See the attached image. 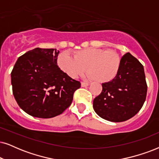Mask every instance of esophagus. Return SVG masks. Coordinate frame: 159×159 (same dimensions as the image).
Wrapping results in <instances>:
<instances>
[{
    "label": "esophagus",
    "mask_w": 159,
    "mask_h": 159,
    "mask_svg": "<svg viewBox=\"0 0 159 159\" xmlns=\"http://www.w3.org/2000/svg\"><path fill=\"white\" fill-rule=\"evenodd\" d=\"M89 85V83H86V82H82L81 83V86L82 87H86Z\"/></svg>",
    "instance_id": "34e87169"
}]
</instances>
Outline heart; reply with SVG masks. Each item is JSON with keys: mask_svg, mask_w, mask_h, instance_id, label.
Listing matches in <instances>:
<instances>
[{"mask_svg": "<svg viewBox=\"0 0 159 159\" xmlns=\"http://www.w3.org/2000/svg\"><path fill=\"white\" fill-rule=\"evenodd\" d=\"M73 58L66 53L58 56L56 64L60 70L70 78H78L86 71L88 77L99 83L114 80L119 73L121 58L112 50L94 48H84L73 53Z\"/></svg>", "mask_w": 159, "mask_h": 159, "instance_id": "1", "label": "heart"}]
</instances>
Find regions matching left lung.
Returning a JSON list of instances; mask_svg holds the SVG:
<instances>
[{"label":"left lung","instance_id":"obj_1","mask_svg":"<svg viewBox=\"0 0 159 159\" xmlns=\"http://www.w3.org/2000/svg\"><path fill=\"white\" fill-rule=\"evenodd\" d=\"M102 86L101 93L93 100L94 111L111 122L129 120L139 111L146 99L148 86L143 65L130 53H125L117 76Z\"/></svg>","mask_w":159,"mask_h":159}]
</instances>
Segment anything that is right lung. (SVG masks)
I'll list each match as a JSON object with an SVG mask.
<instances>
[{
	"label": "right lung",
	"instance_id": "add662e5",
	"mask_svg": "<svg viewBox=\"0 0 159 159\" xmlns=\"http://www.w3.org/2000/svg\"><path fill=\"white\" fill-rule=\"evenodd\" d=\"M59 51L34 48L20 56L11 73L14 97L29 115L51 118L71 105L81 83L65 74L56 64Z\"/></svg>",
	"mask_w": 159,
	"mask_h": 159
}]
</instances>
